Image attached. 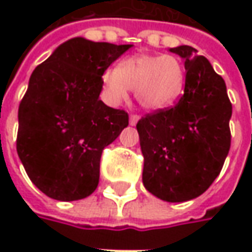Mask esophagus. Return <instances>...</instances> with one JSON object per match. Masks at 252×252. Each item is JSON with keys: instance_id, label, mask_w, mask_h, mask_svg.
I'll list each match as a JSON object with an SVG mask.
<instances>
[{"instance_id": "34e87169", "label": "esophagus", "mask_w": 252, "mask_h": 252, "mask_svg": "<svg viewBox=\"0 0 252 252\" xmlns=\"http://www.w3.org/2000/svg\"><path fill=\"white\" fill-rule=\"evenodd\" d=\"M139 119H140V116H139V115H134V113H133V115H130V118H129V122H130L131 126H134V125H136V123L139 122Z\"/></svg>"}]
</instances>
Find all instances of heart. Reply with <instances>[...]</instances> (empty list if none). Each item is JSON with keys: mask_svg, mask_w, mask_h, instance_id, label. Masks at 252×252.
<instances>
[{"mask_svg": "<svg viewBox=\"0 0 252 252\" xmlns=\"http://www.w3.org/2000/svg\"><path fill=\"white\" fill-rule=\"evenodd\" d=\"M185 73L175 56L134 54L109 67L102 74V87L106 99L118 103L127 98L129 90L147 111H161L178 99L184 88Z\"/></svg>", "mask_w": 252, "mask_h": 252, "instance_id": "b5f03b06", "label": "heart"}]
</instances>
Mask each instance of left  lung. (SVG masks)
<instances>
[{
    "label": "left lung",
    "mask_w": 252,
    "mask_h": 252,
    "mask_svg": "<svg viewBox=\"0 0 252 252\" xmlns=\"http://www.w3.org/2000/svg\"><path fill=\"white\" fill-rule=\"evenodd\" d=\"M185 60V90L171 106L137 122L143 184L167 202L198 198L218 178L231 143V102L224 80L190 46L169 49Z\"/></svg>",
    "instance_id": "8db88e82"
}]
</instances>
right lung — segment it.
<instances>
[{"mask_svg": "<svg viewBox=\"0 0 252 252\" xmlns=\"http://www.w3.org/2000/svg\"><path fill=\"white\" fill-rule=\"evenodd\" d=\"M130 47L74 37L31 75L18 109L16 151L49 198L78 200L98 187L102 151L129 125L127 112L99 99L102 74Z\"/></svg>", "mask_w": 252, "mask_h": 252, "instance_id": "obj_1", "label": "right lung"}]
</instances>
